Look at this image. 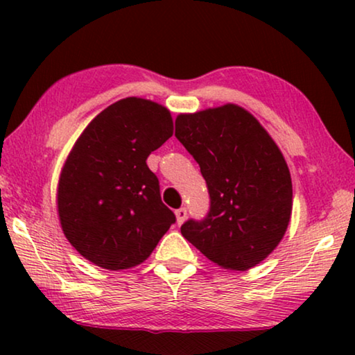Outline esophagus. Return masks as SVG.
<instances>
[{
    "instance_id": "1",
    "label": "esophagus",
    "mask_w": 355,
    "mask_h": 355,
    "mask_svg": "<svg viewBox=\"0 0 355 355\" xmlns=\"http://www.w3.org/2000/svg\"><path fill=\"white\" fill-rule=\"evenodd\" d=\"M186 218H187V210H186V208H179V210H176L178 225H182V223L186 221Z\"/></svg>"
}]
</instances>
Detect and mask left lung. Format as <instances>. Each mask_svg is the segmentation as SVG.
Instances as JSON below:
<instances>
[{
  "label": "left lung",
  "mask_w": 355,
  "mask_h": 355,
  "mask_svg": "<svg viewBox=\"0 0 355 355\" xmlns=\"http://www.w3.org/2000/svg\"><path fill=\"white\" fill-rule=\"evenodd\" d=\"M174 135L210 193L208 215L184 223L182 236L225 270L259 265L283 239L293 211L291 173L278 145L234 103L179 114Z\"/></svg>",
  "instance_id": "left-lung-1"
}]
</instances>
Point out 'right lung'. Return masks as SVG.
Segmentation results:
<instances>
[{
	"label": "right lung",
	"instance_id": "obj_1",
	"mask_svg": "<svg viewBox=\"0 0 355 355\" xmlns=\"http://www.w3.org/2000/svg\"><path fill=\"white\" fill-rule=\"evenodd\" d=\"M173 129L168 108L129 96L96 114L76 140L56 203L62 232L84 259L106 270L132 268L176 221L147 166Z\"/></svg>",
	"mask_w": 355,
	"mask_h": 355
}]
</instances>
